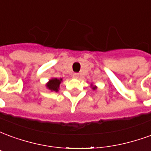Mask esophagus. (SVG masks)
Here are the masks:
<instances>
[{
	"label": "esophagus",
	"instance_id": "1",
	"mask_svg": "<svg viewBox=\"0 0 151 151\" xmlns=\"http://www.w3.org/2000/svg\"><path fill=\"white\" fill-rule=\"evenodd\" d=\"M73 77L74 78L78 79V78H79V74H78V73H73Z\"/></svg>",
	"mask_w": 151,
	"mask_h": 151
}]
</instances>
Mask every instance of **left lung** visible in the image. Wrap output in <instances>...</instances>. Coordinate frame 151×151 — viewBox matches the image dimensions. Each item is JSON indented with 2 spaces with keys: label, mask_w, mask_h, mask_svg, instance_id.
<instances>
[{
  "label": "left lung",
  "mask_w": 151,
  "mask_h": 151,
  "mask_svg": "<svg viewBox=\"0 0 151 151\" xmlns=\"http://www.w3.org/2000/svg\"><path fill=\"white\" fill-rule=\"evenodd\" d=\"M91 88L93 89L94 91L97 89V86H94V85H93V84H91Z\"/></svg>",
  "instance_id": "left-lung-1"
}]
</instances>
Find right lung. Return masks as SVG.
<instances>
[{
    "label": "right lung",
    "instance_id": "right-lung-1",
    "mask_svg": "<svg viewBox=\"0 0 151 151\" xmlns=\"http://www.w3.org/2000/svg\"><path fill=\"white\" fill-rule=\"evenodd\" d=\"M63 82L62 78H52L48 80V82L46 83V88L48 89L51 91L58 92L60 90V85Z\"/></svg>",
    "mask_w": 151,
    "mask_h": 151
}]
</instances>
